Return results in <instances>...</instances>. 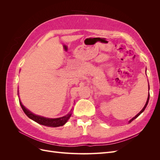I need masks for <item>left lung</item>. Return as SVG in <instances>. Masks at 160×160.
I'll return each mask as SVG.
<instances>
[{
  "mask_svg": "<svg viewBox=\"0 0 160 160\" xmlns=\"http://www.w3.org/2000/svg\"><path fill=\"white\" fill-rule=\"evenodd\" d=\"M148 103V102H146V103ZM146 105H147L146 104V105H145V106H144V108H143L142 109V110L141 111H140V112H139V113H138V114L137 115H135V117H136V116H138V115H139L140 113H142V111H144L145 108H146Z\"/></svg>",
  "mask_w": 160,
  "mask_h": 160,
  "instance_id": "obj_1",
  "label": "left lung"
}]
</instances>
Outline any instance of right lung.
Segmentation results:
<instances>
[{
    "mask_svg": "<svg viewBox=\"0 0 160 160\" xmlns=\"http://www.w3.org/2000/svg\"><path fill=\"white\" fill-rule=\"evenodd\" d=\"M20 104L21 105V107L23 109V111H25V114L28 116L30 119H32L33 121H35V122L39 123L42 125H45V126L48 127H52V128H57V127H59L62 126V125H65L68 119L71 117V114H68L66 116H64V117L59 118H56V119H50V118H46L44 117H41V116H38L36 115L35 114H33L31 113V111L27 110L25 109V108L22 105L21 101H20Z\"/></svg>",
    "mask_w": 160,
    "mask_h": 160,
    "instance_id": "obj_1",
    "label": "right lung"
}]
</instances>
